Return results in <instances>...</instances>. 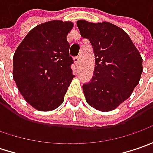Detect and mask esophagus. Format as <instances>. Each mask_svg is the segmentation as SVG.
I'll return each mask as SVG.
<instances>
[{
	"instance_id": "esophagus-1",
	"label": "esophagus",
	"mask_w": 153,
	"mask_h": 153,
	"mask_svg": "<svg viewBox=\"0 0 153 153\" xmlns=\"http://www.w3.org/2000/svg\"><path fill=\"white\" fill-rule=\"evenodd\" d=\"M80 59H81V57L78 56V57H76V58H74L73 60H74V63H76V64H77L78 62H79Z\"/></svg>"
}]
</instances>
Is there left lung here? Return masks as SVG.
I'll use <instances>...</instances> for the list:
<instances>
[{
  "mask_svg": "<svg viewBox=\"0 0 153 153\" xmlns=\"http://www.w3.org/2000/svg\"><path fill=\"white\" fill-rule=\"evenodd\" d=\"M76 25L82 37L89 40L95 58L91 81L82 86L86 101L98 111H112L138 85L142 58L128 35L113 24L82 19Z\"/></svg>",
  "mask_w": 153,
  "mask_h": 153,
  "instance_id": "1",
  "label": "left lung"
}]
</instances>
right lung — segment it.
Listing matches in <instances>:
<instances>
[{
	"instance_id": "right-lung-1",
	"label": "right lung",
	"mask_w": 153,
	"mask_h": 153,
	"mask_svg": "<svg viewBox=\"0 0 153 153\" xmlns=\"http://www.w3.org/2000/svg\"><path fill=\"white\" fill-rule=\"evenodd\" d=\"M72 22L52 20L27 34L13 55V76L24 99L35 109L49 111L63 101L74 76L68 33Z\"/></svg>"
}]
</instances>
